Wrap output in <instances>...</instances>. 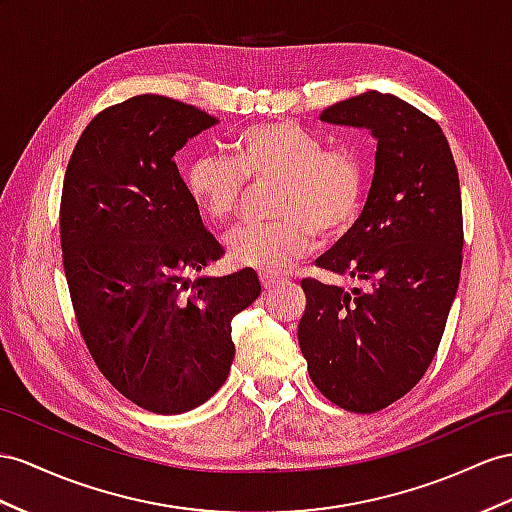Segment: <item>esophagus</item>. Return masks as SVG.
Wrapping results in <instances>:
<instances>
[{
    "label": "esophagus",
    "instance_id": "obj_1",
    "mask_svg": "<svg viewBox=\"0 0 512 512\" xmlns=\"http://www.w3.org/2000/svg\"><path fill=\"white\" fill-rule=\"evenodd\" d=\"M283 285V281H279V279H274V277H261V287H264V292H274V290H279V287Z\"/></svg>",
    "mask_w": 512,
    "mask_h": 512
}]
</instances>
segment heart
I'll return each mask as SVG.
<instances>
[{
  "mask_svg": "<svg viewBox=\"0 0 512 512\" xmlns=\"http://www.w3.org/2000/svg\"><path fill=\"white\" fill-rule=\"evenodd\" d=\"M231 157L196 155L186 188L201 216L220 227L235 218L251 183H277L264 227H240L227 235L229 259L259 274L290 272L316 246V233L335 240L355 225L365 201L368 170L350 147H324L292 121L259 123L231 142Z\"/></svg>",
  "mask_w": 512,
  "mask_h": 512,
  "instance_id": "1",
  "label": "heart"
}]
</instances>
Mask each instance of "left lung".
<instances>
[{"instance_id": "obj_1", "label": "left lung", "mask_w": 512, "mask_h": 512, "mask_svg": "<svg viewBox=\"0 0 512 512\" xmlns=\"http://www.w3.org/2000/svg\"><path fill=\"white\" fill-rule=\"evenodd\" d=\"M320 119L378 140L368 201L316 266L357 281L303 279L298 344L313 385L352 413L409 393L437 355L463 266V207L448 138L428 114L370 90Z\"/></svg>"}]
</instances>
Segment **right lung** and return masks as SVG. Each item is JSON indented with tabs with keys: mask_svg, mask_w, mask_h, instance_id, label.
Wrapping results in <instances>:
<instances>
[{
	"mask_svg": "<svg viewBox=\"0 0 512 512\" xmlns=\"http://www.w3.org/2000/svg\"><path fill=\"white\" fill-rule=\"evenodd\" d=\"M216 116L162 95L101 110L64 173L60 246L77 326L110 385L151 413L209 400L235 357L231 320L259 296L253 270L190 281L225 255L175 153Z\"/></svg>",
	"mask_w": 512,
	"mask_h": 512,
	"instance_id": "1",
	"label": "right lung"
}]
</instances>
